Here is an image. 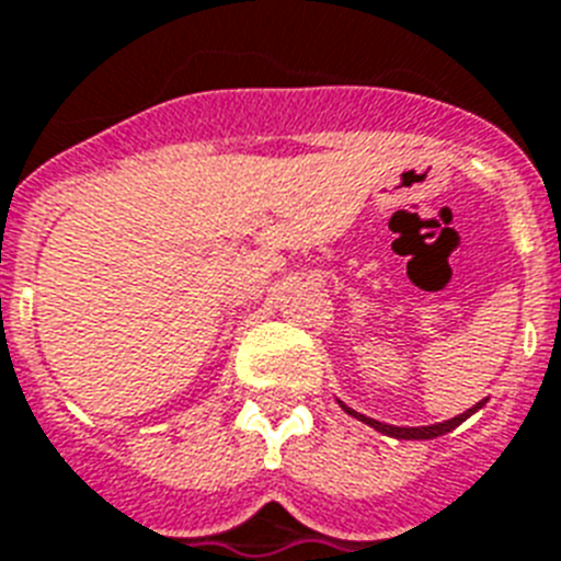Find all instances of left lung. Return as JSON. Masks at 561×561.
Listing matches in <instances>:
<instances>
[{"label": "left lung", "instance_id": "8db88e82", "mask_svg": "<svg viewBox=\"0 0 561 561\" xmlns=\"http://www.w3.org/2000/svg\"><path fill=\"white\" fill-rule=\"evenodd\" d=\"M484 407V400H481V403H478V407H472V409H467V412L463 414H458V417H453V421H444V423H435V426H417V430H407V426H389V423H380V421H371V417H366V414H357L354 412V409H348V407H343L345 412L348 414H354V417H359V421L363 423H368V426H371V430H377V432H383V435H389V438H400V440H426V438H438V435H446V432H453L455 426H458V423H463L467 421V417H470L472 412H476V409H481Z\"/></svg>", "mask_w": 561, "mask_h": 561}]
</instances>
